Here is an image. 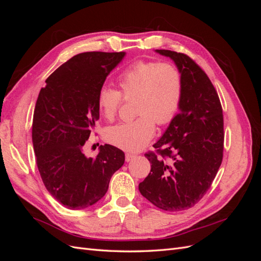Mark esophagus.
<instances>
[{
  "label": "esophagus",
  "instance_id": "esophagus-1",
  "mask_svg": "<svg viewBox=\"0 0 261 261\" xmlns=\"http://www.w3.org/2000/svg\"><path fill=\"white\" fill-rule=\"evenodd\" d=\"M135 156H136V155L133 154V153H126V154H125V160L127 161V162H129V161H132Z\"/></svg>",
  "mask_w": 261,
  "mask_h": 261
}]
</instances>
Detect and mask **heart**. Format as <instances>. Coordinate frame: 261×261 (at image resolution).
Wrapping results in <instances>:
<instances>
[{"instance_id":"obj_1","label":"heart","mask_w":261,"mask_h":261,"mask_svg":"<svg viewBox=\"0 0 261 261\" xmlns=\"http://www.w3.org/2000/svg\"><path fill=\"white\" fill-rule=\"evenodd\" d=\"M121 91L102 86L98 91V108L108 121H113L123 98H136V115L133 122L111 126L106 139L127 151H137L152 139L155 123L164 126L177 114L183 97V77L179 69L170 63L136 62L117 78Z\"/></svg>"}]
</instances>
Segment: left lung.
<instances>
[{"mask_svg":"<svg viewBox=\"0 0 261 261\" xmlns=\"http://www.w3.org/2000/svg\"><path fill=\"white\" fill-rule=\"evenodd\" d=\"M175 62L183 77L179 112L153 147L139 192L155 207L180 211L194 207L210 188L223 159V113L207 74L184 53L155 50Z\"/></svg>","mask_w":261,"mask_h":261,"instance_id":"8db88e82","label":"left lung"}]
</instances>
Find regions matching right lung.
<instances>
[{"label": "right lung", "instance_id": "add662e5", "mask_svg": "<svg viewBox=\"0 0 261 261\" xmlns=\"http://www.w3.org/2000/svg\"><path fill=\"white\" fill-rule=\"evenodd\" d=\"M125 52L75 55L46 78L35 107L33 144L36 162L48 192L63 206L88 208L106 195L125 154L100 146L96 158L83 147L99 120L98 91Z\"/></svg>", "mask_w": 261, "mask_h": 261}]
</instances>
